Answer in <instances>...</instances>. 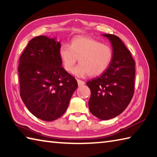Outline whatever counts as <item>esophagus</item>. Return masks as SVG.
<instances>
[{"instance_id": "34e87169", "label": "esophagus", "mask_w": 157, "mask_h": 157, "mask_svg": "<svg viewBox=\"0 0 157 157\" xmlns=\"http://www.w3.org/2000/svg\"><path fill=\"white\" fill-rule=\"evenodd\" d=\"M77 82H78V86H81V85H85V83L83 81H81V80H79V79L77 80Z\"/></svg>"}]
</instances>
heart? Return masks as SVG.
Here are the masks:
<instances>
[{
	"mask_svg": "<svg viewBox=\"0 0 157 157\" xmlns=\"http://www.w3.org/2000/svg\"><path fill=\"white\" fill-rule=\"evenodd\" d=\"M59 56L66 71H71L78 60L80 64L73 69V74L78 77L88 74L97 76L108 68L113 58V51L109 45L94 38L80 36L73 38L70 47L66 44L61 45Z\"/></svg>",
	"mask_w": 157,
	"mask_h": 157,
	"instance_id": "heart-1",
	"label": "heart"
}]
</instances>
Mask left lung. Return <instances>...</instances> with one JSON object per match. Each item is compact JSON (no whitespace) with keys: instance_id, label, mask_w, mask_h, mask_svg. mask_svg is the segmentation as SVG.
I'll return each instance as SVG.
<instances>
[{"instance_id":"8db88e82","label":"left lung","mask_w":157,"mask_h":157,"mask_svg":"<svg viewBox=\"0 0 157 157\" xmlns=\"http://www.w3.org/2000/svg\"><path fill=\"white\" fill-rule=\"evenodd\" d=\"M102 36L110 41L113 59L103 74L87 82L91 93L89 108L98 119L109 120L122 113L132 100L134 93L135 62L119 37L110 34Z\"/></svg>"}]
</instances>
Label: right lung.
<instances>
[{
    "mask_svg": "<svg viewBox=\"0 0 157 157\" xmlns=\"http://www.w3.org/2000/svg\"><path fill=\"white\" fill-rule=\"evenodd\" d=\"M56 38L39 36L28 43L19 62L20 95L34 116L53 121L63 114L76 80L62 66L59 42Z\"/></svg>",
    "mask_w": 157,
    "mask_h": 157,
    "instance_id": "add662e5",
    "label": "right lung"
}]
</instances>
